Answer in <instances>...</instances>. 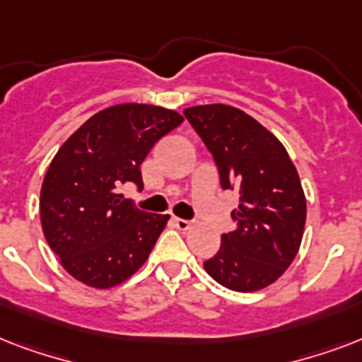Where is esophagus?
Returning <instances> with one entry per match:
<instances>
[{
    "instance_id": "34e87169",
    "label": "esophagus",
    "mask_w": 362,
    "mask_h": 362,
    "mask_svg": "<svg viewBox=\"0 0 362 362\" xmlns=\"http://www.w3.org/2000/svg\"><path fill=\"white\" fill-rule=\"evenodd\" d=\"M175 226L180 229V231H186V229H189L192 227V221L189 220H182V218H175Z\"/></svg>"
}]
</instances>
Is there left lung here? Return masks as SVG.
Here are the masks:
<instances>
[{"instance_id":"left-lung-1","label":"left lung","mask_w":362,"mask_h":362,"mask_svg":"<svg viewBox=\"0 0 362 362\" xmlns=\"http://www.w3.org/2000/svg\"><path fill=\"white\" fill-rule=\"evenodd\" d=\"M186 120L214 158L223 189H237V229L221 235L204 270L227 289L250 293L274 284L303 240L306 199L286 148L252 116L229 105H199Z\"/></svg>"}]
</instances>
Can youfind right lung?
Segmentation results:
<instances>
[{
	"mask_svg": "<svg viewBox=\"0 0 362 362\" xmlns=\"http://www.w3.org/2000/svg\"><path fill=\"white\" fill-rule=\"evenodd\" d=\"M182 120L163 107L115 105L84 122L54 156L41 187V226L73 278L109 289L144 264L169 216L139 210L120 189H141L146 153Z\"/></svg>",
	"mask_w": 362,
	"mask_h": 362,
	"instance_id": "right-lung-1",
	"label": "right lung"
}]
</instances>
